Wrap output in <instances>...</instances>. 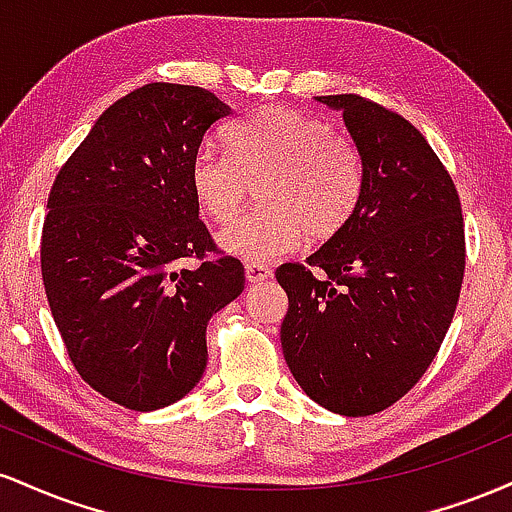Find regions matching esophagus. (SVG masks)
Wrapping results in <instances>:
<instances>
[{
  "label": "esophagus",
  "mask_w": 512,
  "mask_h": 512,
  "mask_svg": "<svg viewBox=\"0 0 512 512\" xmlns=\"http://www.w3.org/2000/svg\"><path fill=\"white\" fill-rule=\"evenodd\" d=\"M269 276H272V269H269V264H264V262H248V264H245V279H248L250 284H260V281H267Z\"/></svg>",
  "instance_id": "esophagus-1"
}]
</instances>
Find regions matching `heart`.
Instances as JSON below:
<instances>
[{
	"label": "heart",
	"mask_w": 512,
	"mask_h": 512,
	"mask_svg": "<svg viewBox=\"0 0 512 512\" xmlns=\"http://www.w3.org/2000/svg\"><path fill=\"white\" fill-rule=\"evenodd\" d=\"M228 154L207 144L190 166L192 197L214 223H228L257 182L260 207L219 236L240 260L267 262L327 243L349 226L366 192V163L349 134L293 108L257 110L226 134Z\"/></svg>",
	"instance_id": "obj_1"
}]
</instances>
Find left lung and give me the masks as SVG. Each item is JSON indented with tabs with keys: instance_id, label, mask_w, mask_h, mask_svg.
<instances>
[{
	"instance_id": "8db88e82",
	"label": "left lung",
	"mask_w": 512,
	"mask_h": 512,
	"mask_svg": "<svg viewBox=\"0 0 512 512\" xmlns=\"http://www.w3.org/2000/svg\"><path fill=\"white\" fill-rule=\"evenodd\" d=\"M317 101L344 113L366 192L337 238L276 269L289 296L281 349L313 402L370 416L407 395L443 344L467 257L462 204L424 134L395 110L356 93Z\"/></svg>"
}]
</instances>
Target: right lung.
Returning a JSON list of instances; mask_svg holds the SVG:
<instances>
[{
  "instance_id": "right-lung-1",
  "label": "right lung",
  "mask_w": 512,
  "mask_h": 512,
  "mask_svg": "<svg viewBox=\"0 0 512 512\" xmlns=\"http://www.w3.org/2000/svg\"><path fill=\"white\" fill-rule=\"evenodd\" d=\"M231 115L207 88H134L52 182L45 296L76 373L120 407L154 411L185 397L207 368L209 317L245 286L190 185L204 137ZM182 259L198 267L180 270Z\"/></svg>"
}]
</instances>
